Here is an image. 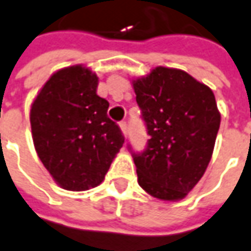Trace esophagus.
Returning a JSON list of instances; mask_svg holds the SVG:
<instances>
[{
	"label": "esophagus",
	"instance_id": "obj_1",
	"mask_svg": "<svg viewBox=\"0 0 251 251\" xmlns=\"http://www.w3.org/2000/svg\"><path fill=\"white\" fill-rule=\"evenodd\" d=\"M119 126H121V130H122V133L126 136V134H127V124H126L125 121H122V122L119 124Z\"/></svg>",
	"mask_w": 251,
	"mask_h": 251
}]
</instances>
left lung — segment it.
Segmentation results:
<instances>
[{
    "label": "left lung",
    "mask_w": 251,
    "mask_h": 251,
    "mask_svg": "<svg viewBox=\"0 0 251 251\" xmlns=\"http://www.w3.org/2000/svg\"><path fill=\"white\" fill-rule=\"evenodd\" d=\"M150 139L132 152L137 182L161 200H180L211 160L221 115L210 87L179 69L158 66L133 82Z\"/></svg>",
    "instance_id": "1"
}]
</instances>
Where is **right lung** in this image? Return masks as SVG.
Instances as JSON below:
<instances>
[{
    "instance_id": "add662e5",
    "label": "right lung",
    "mask_w": 251,
    "mask_h": 251,
    "mask_svg": "<svg viewBox=\"0 0 251 251\" xmlns=\"http://www.w3.org/2000/svg\"><path fill=\"white\" fill-rule=\"evenodd\" d=\"M99 77L82 65L52 75L30 109L39 158L66 190L99 186L125 137L107 115L109 102L97 96Z\"/></svg>"
}]
</instances>
